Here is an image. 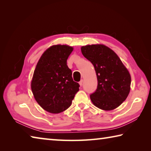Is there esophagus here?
<instances>
[{"label":"esophagus","mask_w":151,"mask_h":151,"mask_svg":"<svg viewBox=\"0 0 151 151\" xmlns=\"http://www.w3.org/2000/svg\"><path fill=\"white\" fill-rule=\"evenodd\" d=\"M83 80H81L80 82H79V85H80L81 86H82V85H83Z\"/></svg>","instance_id":"obj_1"}]
</instances>
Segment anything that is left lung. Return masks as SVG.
<instances>
[{"label": "left lung", "instance_id": "left-lung-1", "mask_svg": "<svg viewBox=\"0 0 151 151\" xmlns=\"http://www.w3.org/2000/svg\"><path fill=\"white\" fill-rule=\"evenodd\" d=\"M81 52L93 64L98 81L96 91L90 95L94 106L111 111L121 105L129 95L131 78L115 52L103 45L83 46Z\"/></svg>", "mask_w": 151, "mask_h": 151}]
</instances>
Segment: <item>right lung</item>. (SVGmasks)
I'll return each mask as SVG.
<instances>
[{"label": "right lung", "mask_w": 151, "mask_h": 151, "mask_svg": "<svg viewBox=\"0 0 151 151\" xmlns=\"http://www.w3.org/2000/svg\"><path fill=\"white\" fill-rule=\"evenodd\" d=\"M73 50L68 45H53L45 51L38 62L31 81L38 104L50 113H60L69 107L79 84L73 81L66 60Z\"/></svg>", "instance_id": "add662e5"}]
</instances>
